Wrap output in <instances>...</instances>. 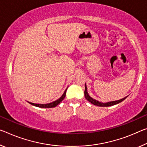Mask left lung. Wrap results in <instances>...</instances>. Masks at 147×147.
Masks as SVG:
<instances>
[{"label":"left lung","instance_id":"left-lung-1","mask_svg":"<svg viewBox=\"0 0 147 147\" xmlns=\"http://www.w3.org/2000/svg\"><path fill=\"white\" fill-rule=\"evenodd\" d=\"M84 95H85V98L88 100V101L90 102L91 103L94 104V105L98 106V107H110V106H113L115 105H116L118 103H120L121 102L124 101V100L127 98V96L125 97L124 98L121 99L120 100H117V101H110V102H107V103H101V102H99L97 100H95L94 99H93L92 97H91L89 94H88V91H87V86H86V84H85V91H84Z\"/></svg>","mask_w":147,"mask_h":147}]
</instances>
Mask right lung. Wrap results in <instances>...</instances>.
Masks as SVG:
<instances>
[{"label":"right lung","mask_w":147,"mask_h":147,"mask_svg":"<svg viewBox=\"0 0 147 147\" xmlns=\"http://www.w3.org/2000/svg\"><path fill=\"white\" fill-rule=\"evenodd\" d=\"M67 90V88L65 90L63 94L61 95V97H60V98L57 99L56 101L52 102V103H47V104H37V103H31V102H29V101H28V103L32 105H34V106L37 107H40V108H53V107H55L57 105H59L60 103H61V102L65 98V95H66Z\"/></svg>","instance_id":"add662e5"}]
</instances>
